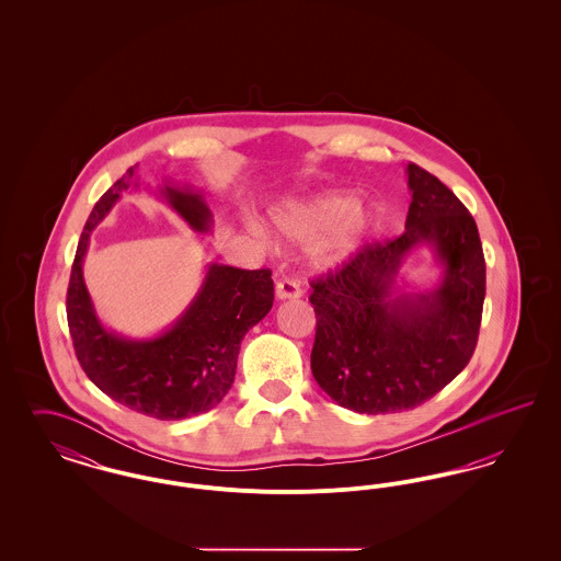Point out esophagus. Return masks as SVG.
Masks as SVG:
<instances>
[{
    "label": "esophagus",
    "instance_id": "34e87169",
    "mask_svg": "<svg viewBox=\"0 0 561 561\" xmlns=\"http://www.w3.org/2000/svg\"><path fill=\"white\" fill-rule=\"evenodd\" d=\"M300 294H302L300 286L293 279H282L275 286V298L277 300H296V298H300Z\"/></svg>",
    "mask_w": 561,
    "mask_h": 561
}]
</instances>
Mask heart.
I'll list each match as a JSON object with an SVG mask.
<instances>
[{
	"label": "heart",
	"instance_id": "b5f03b06",
	"mask_svg": "<svg viewBox=\"0 0 561 561\" xmlns=\"http://www.w3.org/2000/svg\"><path fill=\"white\" fill-rule=\"evenodd\" d=\"M268 222L277 240H313L307 259L316 271H336L355 259L373 236L376 210L359 204L353 191H323L275 204L268 210ZM243 225L252 238L271 240L267 227L256 216H245Z\"/></svg>",
	"mask_w": 561,
	"mask_h": 561
}]
</instances>
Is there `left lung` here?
<instances>
[{
    "mask_svg": "<svg viewBox=\"0 0 561 561\" xmlns=\"http://www.w3.org/2000/svg\"><path fill=\"white\" fill-rule=\"evenodd\" d=\"M412 202L405 231L366 245L347 265L311 284L318 332L311 373L339 405L393 414L431 400L469 364L485 296L478 225L450 188L408 163ZM428 247L440 279L408 291L404 259Z\"/></svg>",
    "mask_w": 561,
    "mask_h": 561,
    "instance_id": "left-lung-1",
    "label": "left lung"
}]
</instances>
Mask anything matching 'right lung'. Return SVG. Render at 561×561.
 <instances>
[{"instance_id":"add662e5","label":"right lung","mask_w":561,"mask_h":561,"mask_svg":"<svg viewBox=\"0 0 561 561\" xmlns=\"http://www.w3.org/2000/svg\"><path fill=\"white\" fill-rule=\"evenodd\" d=\"M130 168L96 202L81 231L67 290V320L83 373L111 400L158 421L204 414L229 393L245 332L273 307L271 271L208 263L185 311L153 336L133 339L107 328L83 282V259L94 229L122 193L140 187ZM158 195L197 233L213 231V210L193 185L163 179Z\"/></svg>"}]
</instances>
